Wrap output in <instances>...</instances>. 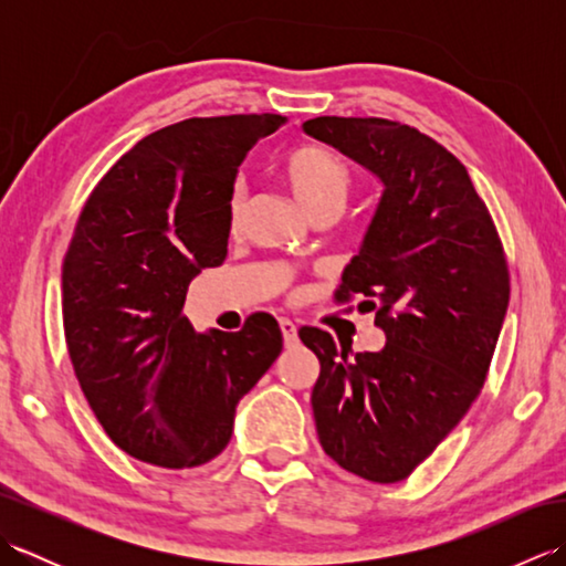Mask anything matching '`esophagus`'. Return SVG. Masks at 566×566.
Wrapping results in <instances>:
<instances>
[{
    "label": "esophagus",
    "mask_w": 566,
    "mask_h": 566,
    "mask_svg": "<svg viewBox=\"0 0 566 566\" xmlns=\"http://www.w3.org/2000/svg\"><path fill=\"white\" fill-rule=\"evenodd\" d=\"M280 328H282L284 343H286V345H294V343H296V326H294V321L280 318Z\"/></svg>",
    "instance_id": "34e87169"
}]
</instances>
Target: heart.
Listing matches in <instances>:
<instances>
[{
    "instance_id": "heart-1",
    "label": "heart",
    "mask_w": 566,
    "mask_h": 566,
    "mask_svg": "<svg viewBox=\"0 0 566 566\" xmlns=\"http://www.w3.org/2000/svg\"><path fill=\"white\" fill-rule=\"evenodd\" d=\"M282 175L306 211H314L323 203H343L350 187V172L343 160L321 146H302L286 153ZM238 197H233L231 219L238 216Z\"/></svg>"
}]
</instances>
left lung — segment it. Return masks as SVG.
I'll use <instances>...</instances> for the list:
<instances>
[{
  "mask_svg": "<svg viewBox=\"0 0 566 566\" xmlns=\"http://www.w3.org/2000/svg\"><path fill=\"white\" fill-rule=\"evenodd\" d=\"M304 134L379 179L381 197L345 264L338 302L363 294L387 345L355 353L302 328L321 375L311 391L328 457L369 482H401L476 399L509 308V268L464 165L387 118L318 116Z\"/></svg>",
  "mask_w": 566,
  "mask_h": 566,
  "instance_id": "obj_1",
  "label": "left lung"
}]
</instances>
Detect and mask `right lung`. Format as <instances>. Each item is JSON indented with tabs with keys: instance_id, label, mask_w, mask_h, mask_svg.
<instances>
[{
	"instance_id": "right-lung-1",
	"label": "right lung",
	"mask_w": 566,
	"mask_h": 566,
	"mask_svg": "<svg viewBox=\"0 0 566 566\" xmlns=\"http://www.w3.org/2000/svg\"><path fill=\"white\" fill-rule=\"evenodd\" d=\"M280 114L187 118L138 140L94 187L63 264L72 367L118 448L167 469L199 467L233 436L235 406L282 353L270 314L197 333L189 282L226 260L248 150Z\"/></svg>"
}]
</instances>
